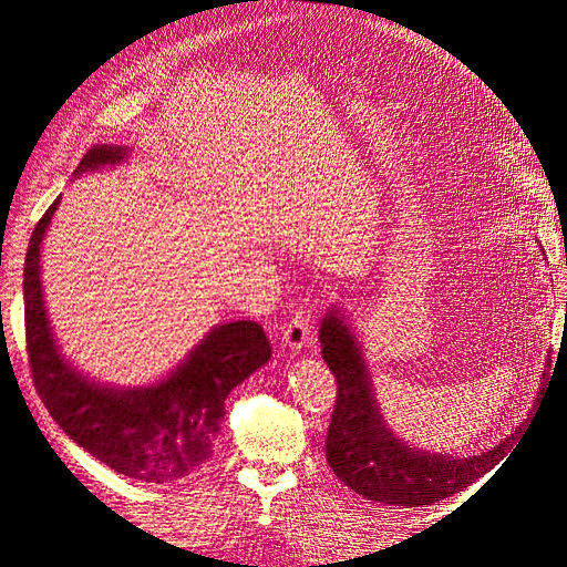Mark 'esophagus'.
<instances>
[{"label": "esophagus", "instance_id": "esophagus-1", "mask_svg": "<svg viewBox=\"0 0 567 567\" xmlns=\"http://www.w3.org/2000/svg\"><path fill=\"white\" fill-rule=\"evenodd\" d=\"M310 312H296L293 319H290L284 326V342L288 346L290 352H300L302 348H307L310 342Z\"/></svg>", "mask_w": 567, "mask_h": 567}]
</instances>
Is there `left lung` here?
<instances>
[{
	"label": "left lung",
	"mask_w": 567,
	"mask_h": 567,
	"mask_svg": "<svg viewBox=\"0 0 567 567\" xmlns=\"http://www.w3.org/2000/svg\"><path fill=\"white\" fill-rule=\"evenodd\" d=\"M319 340L323 362L338 381L336 409L326 435V461L342 483L369 502L411 508L447 499L489 473L523 431L518 425L502 444L466 458L411 447L388 427L375 402L362 346L340 307L333 305L321 319ZM542 379L546 381V369Z\"/></svg>",
	"instance_id": "left-lung-1"
}]
</instances>
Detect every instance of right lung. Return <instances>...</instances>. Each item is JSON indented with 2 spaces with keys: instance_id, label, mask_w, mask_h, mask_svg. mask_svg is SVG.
I'll use <instances>...</instances> for the list:
<instances>
[{
  "instance_id": "obj_1",
  "label": "right lung",
  "mask_w": 567,
  "mask_h": 567,
  "mask_svg": "<svg viewBox=\"0 0 567 567\" xmlns=\"http://www.w3.org/2000/svg\"><path fill=\"white\" fill-rule=\"evenodd\" d=\"M127 158L125 146L101 144L75 169L94 173ZM59 198L30 236L23 269L25 340L32 383L63 433L115 473L142 483H177L213 456L225 400L271 357L257 321L217 323L165 379L142 388H115L82 375L51 331L42 293V241Z\"/></svg>"
}]
</instances>
